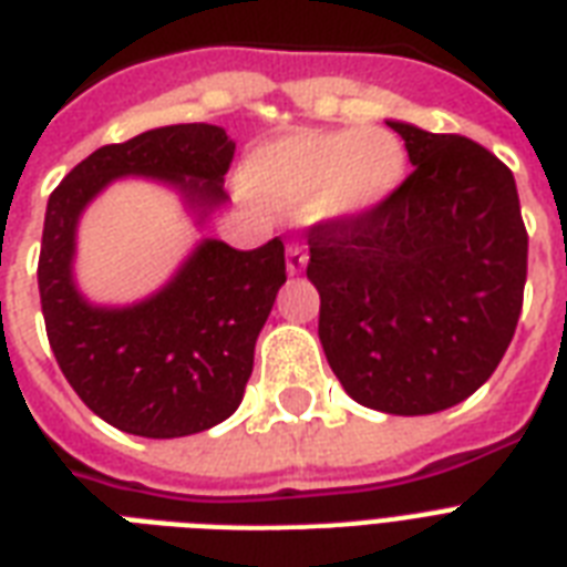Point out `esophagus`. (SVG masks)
Segmentation results:
<instances>
[{
    "mask_svg": "<svg viewBox=\"0 0 567 567\" xmlns=\"http://www.w3.org/2000/svg\"><path fill=\"white\" fill-rule=\"evenodd\" d=\"M306 261H309V255H306V246L288 244V249H285V267H288V274H291V276L302 274Z\"/></svg>",
    "mask_w": 567,
    "mask_h": 567,
    "instance_id": "obj_1",
    "label": "esophagus"
}]
</instances>
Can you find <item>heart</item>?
I'll return each instance as SVG.
<instances>
[{
	"instance_id": "obj_1",
	"label": "heart",
	"mask_w": 567,
	"mask_h": 567,
	"mask_svg": "<svg viewBox=\"0 0 567 567\" xmlns=\"http://www.w3.org/2000/svg\"><path fill=\"white\" fill-rule=\"evenodd\" d=\"M408 175V151L395 133L302 130L246 157L240 184L270 207H300L318 219H357L386 202Z\"/></svg>"
}]
</instances>
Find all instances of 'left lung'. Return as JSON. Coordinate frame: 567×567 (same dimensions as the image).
<instances>
[{"label":"left lung","mask_w":567,"mask_h":567,"mask_svg":"<svg viewBox=\"0 0 567 567\" xmlns=\"http://www.w3.org/2000/svg\"><path fill=\"white\" fill-rule=\"evenodd\" d=\"M413 163L357 219L309 228L323 353L362 408L425 416L482 386L517 330L526 235L512 168L478 142L389 121Z\"/></svg>","instance_id":"obj_1"}]
</instances>
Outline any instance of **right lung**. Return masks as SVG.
I'll return each mask as SVG.
<instances>
[{
  "label": "right lung",
  "mask_w": 567,
  "mask_h": 567,
  "mask_svg": "<svg viewBox=\"0 0 567 567\" xmlns=\"http://www.w3.org/2000/svg\"><path fill=\"white\" fill-rule=\"evenodd\" d=\"M235 142L216 124H172L103 145L73 166L43 216L38 291L47 339L73 392L103 422L168 440L219 425L244 401L255 341L285 282V244L202 240L175 279L124 309L92 306L73 285L76 223L124 175L178 187L198 214L226 202Z\"/></svg>",
  "instance_id": "1"
}]
</instances>
